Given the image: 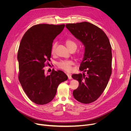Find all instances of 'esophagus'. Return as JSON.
I'll return each instance as SVG.
<instances>
[{
    "label": "esophagus",
    "instance_id": "obj_1",
    "mask_svg": "<svg viewBox=\"0 0 131 131\" xmlns=\"http://www.w3.org/2000/svg\"><path fill=\"white\" fill-rule=\"evenodd\" d=\"M67 76H68V79H72V76H71V75H70V74H67Z\"/></svg>",
    "mask_w": 131,
    "mask_h": 131
}]
</instances>
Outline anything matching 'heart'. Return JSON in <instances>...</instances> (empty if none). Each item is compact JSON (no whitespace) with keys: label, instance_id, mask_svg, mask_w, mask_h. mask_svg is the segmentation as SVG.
<instances>
[{"label":"heart","instance_id":"1","mask_svg":"<svg viewBox=\"0 0 131 131\" xmlns=\"http://www.w3.org/2000/svg\"><path fill=\"white\" fill-rule=\"evenodd\" d=\"M65 43L68 48L71 50L73 49H77V44L74 41L71 39H67L65 41ZM57 46V43L54 42L52 45L51 48V52L52 54H53L56 50V48ZM73 64V61L71 60H61L57 63V67L60 69L63 70L66 72H70L72 70V65Z\"/></svg>","mask_w":131,"mask_h":131}]
</instances>
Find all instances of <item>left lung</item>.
<instances>
[{
	"mask_svg": "<svg viewBox=\"0 0 131 131\" xmlns=\"http://www.w3.org/2000/svg\"><path fill=\"white\" fill-rule=\"evenodd\" d=\"M66 28L85 46L83 60L79 70L86 72L73 74L79 82L74 90V98L83 104L97 100L106 89L112 72V47L106 33L87 22L67 24Z\"/></svg>",
	"mask_w": 131,
	"mask_h": 131,
	"instance_id": "obj_1",
	"label": "left lung"
}]
</instances>
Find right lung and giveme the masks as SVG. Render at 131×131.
<instances>
[{
  "instance_id": "add662e5",
  "label": "right lung",
  "mask_w": 131,
  "mask_h": 131,
  "mask_svg": "<svg viewBox=\"0 0 131 131\" xmlns=\"http://www.w3.org/2000/svg\"><path fill=\"white\" fill-rule=\"evenodd\" d=\"M65 24H39L27 30L20 41L18 53V80L28 98L38 105L50 102L57 88L68 77L63 71L52 70L46 75L44 67L51 58L53 41Z\"/></svg>"
}]
</instances>
